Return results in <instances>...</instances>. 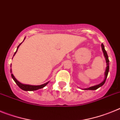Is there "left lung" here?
<instances>
[{"mask_svg":"<svg viewBox=\"0 0 120 120\" xmlns=\"http://www.w3.org/2000/svg\"><path fill=\"white\" fill-rule=\"evenodd\" d=\"M101 46V49H102V51H103V52L104 56H105V59H106V70H105V79H104L103 81L101 83H100V84H98V85L91 86V87H88V88H85V89H84V90H96V89H97L98 88H99L100 87L102 86L104 84H105L106 79H107V77H108V72H109V59H108V54H107L106 50H105V46H104V45L103 44V43H102Z\"/></svg>","mask_w":120,"mask_h":120,"instance_id":"8db88e82","label":"left lung"}]
</instances>
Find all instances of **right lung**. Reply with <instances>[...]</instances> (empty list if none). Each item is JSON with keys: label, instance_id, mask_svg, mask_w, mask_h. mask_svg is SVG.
Here are the masks:
<instances>
[{"label": "right lung", "instance_id": "obj_1", "mask_svg": "<svg viewBox=\"0 0 120 120\" xmlns=\"http://www.w3.org/2000/svg\"><path fill=\"white\" fill-rule=\"evenodd\" d=\"M25 38H24V40H25ZM24 40H23V41H24ZM23 41H22V42H23ZM22 42L21 43H20V44L18 46H17V48L16 51H15V53H14L13 57L15 56V54H16L17 51V50H18V48H19L20 45L22 43ZM12 58H13V57H12ZM11 73H12V70H11ZM11 77H12V79L14 80V82H15V83L17 84V86H18L20 88V89H22V90H25V91H33V90H38V89H41V88H43V87H44L45 86H46L48 83L49 82H46V83H44V84H43V85H26V84H23V83H21L20 82H19L18 80L15 79V77H14V75L12 74H11Z\"/></svg>", "mask_w": 120, "mask_h": 120}]
</instances>
